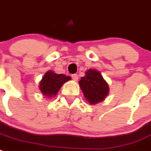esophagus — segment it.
Segmentation results:
<instances>
[{
	"instance_id": "34e87169",
	"label": "esophagus",
	"mask_w": 151,
	"mask_h": 151,
	"mask_svg": "<svg viewBox=\"0 0 151 151\" xmlns=\"http://www.w3.org/2000/svg\"><path fill=\"white\" fill-rule=\"evenodd\" d=\"M72 78H73L74 81H77L78 78V75L77 74H73L72 75Z\"/></svg>"
}]
</instances>
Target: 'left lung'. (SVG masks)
I'll return each mask as SVG.
<instances>
[{
	"label": "left lung",
	"mask_w": 151,
	"mask_h": 151,
	"mask_svg": "<svg viewBox=\"0 0 151 151\" xmlns=\"http://www.w3.org/2000/svg\"><path fill=\"white\" fill-rule=\"evenodd\" d=\"M84 97L91 105L104 101L109 94L110 88L106 80L98 70L90 69L78 82Z\"/></svg>",
	"instance_id": "1"
}]
</instances>
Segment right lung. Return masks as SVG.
<instances>
[{
    "label": "right lung",
    "mask_w": 151,
    "mask_h": 151,
    "mask_svg": "<svg viewBox=\"0 0 151 151\" xmlns=\"http://www.w3.org/2000/svg\"><path fill=\"white\" fill-rule=\"evenodd\" d=\"M71 79L70 76L63 74H57L52 70L46 72L39 82V90L42 95L47 98H51L57 94L62 85Z\"/></svg>",
    "instance_id": "1"
}]
</instances>
